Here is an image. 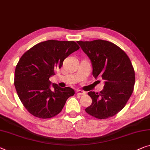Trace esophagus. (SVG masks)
I'll return each instance as SVG.
<instances>
[{
    "instance_id": "obj_1",
    "label": "esophagus",
    "mask_w": 150,
    "mask_h": 150,
    "mask_svg": "<svg viewBox=\"0 0 150 150\" xmlns=\"http://www.w3.org/2000/svg\"><path fill=\"white\" fill-rule=\"evenodd\" d=\"M76 94L80 95H84L86 94V93L84 92V91H81V90H77L76 91Z\"/></svg>"
}]
</instances>
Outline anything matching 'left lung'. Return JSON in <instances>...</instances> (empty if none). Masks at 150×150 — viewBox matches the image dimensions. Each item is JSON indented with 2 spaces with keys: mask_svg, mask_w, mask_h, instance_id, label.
<instances>
[{
  "mask_svg": "<svg viewBox=\"0 0 150 150\" xmlns=\"http://www.w3.org/2000/svg\"><path fill=\"white\" fill-rule=\"evenodd\" d=\"M92 63L93 75L105 80L100 93L90 91L92 103L86 112L98 119H106L121 111L134 89L135 75L129 57L122 49L107 40L77 41Z\"/></svg>",
  "mask_w": 150,
  "mask_h": 150,
  "instance_id": "1",
  "label": "left lung"
}]
</instances>
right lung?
Listing matches in <instances>:
<instances>
[{
	"label": "right lung",
	"instance_id": "1",
	"mask_svg": "<svg viewBox=\"0 0 150 150\" xmlns=\"http://www.w3.org/2000/svg\"><path fill=\"white\" fill-rule=\"evenodd\" d=\"M79 49L74 41L49 40L34 45L19 59L15 71V87L23 106L34 116H55L74 95L71 88H61L56 84H52V91L49 78L62 68L67 57Z\"/></svg>",
	"mask_w": 150,
	"mask_h": 150
}]
</instances>
